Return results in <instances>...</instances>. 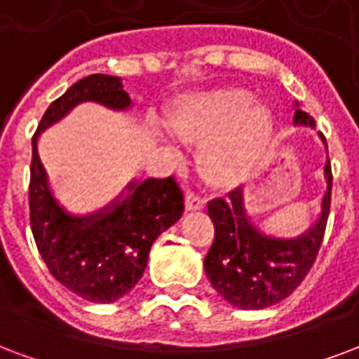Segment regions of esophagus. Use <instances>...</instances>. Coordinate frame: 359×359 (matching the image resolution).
I'll return each instance as SVG.
<instances>
[{
    "label": "esophagus",
    "instance_id": "34e87169",
    "mask_svg": "<svg viewBox=\"0 0 359 359\" xmlns=\"http://www.w3.org/2000/svg\"><path fill=\"white\" fill-rule=\"evenodd\" d=\"M204 206H206V198H202V196L195 195V193H187V196H185V208L189 210V212L202 210Z\"/></svg>",
    "mask_w": 359,
    "mask_h": 359
}]
</instances>
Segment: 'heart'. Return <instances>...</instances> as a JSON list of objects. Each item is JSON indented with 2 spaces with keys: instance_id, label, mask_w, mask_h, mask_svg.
Masks as SVG:
<instances>
[{
  "instance_id": "b5f03b06",
  "label": "heart",
  "mask_w": 359,
  "mask_h": 359,
  "mask_svg": "<svg viewBox=\"0 0 359 359\" xmlns=\"http://www.w3.org/2000/svg\"><path fill=\"white\" fill-rule=\"evenodd\" d=\"M253 100L246 88H215L187 94L170 109V130L185 144H202L198 168L212 187L238 185L265 157L274 117Z\"/></svg>"
}]
</instances>
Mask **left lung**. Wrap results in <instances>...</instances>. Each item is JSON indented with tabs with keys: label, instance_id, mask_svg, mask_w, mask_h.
Here are the masks:
<instances>
[{
	"label": "left lung",
	"instance_id": "left-lung-1",
	"mask_svg": "<svg viewBox=\"0 0 359 359\" xmlns=\"http://www.w3.org/2000/svg\"><path fill=\"white\" fill-rule=\"evenodd\" d=\"M293 125L312 126L314 118L299 109L295 102ZM327 149L325 138L318 134ZM323 177L327 189L320 204V214L311 229L295 238H278L261 233L246 212L244 189L238 187L227 198L208 202L215 236L204 271L210 284L227 303L242 311H259L290 297L309 274L322 244L331 206V164L325 158Z\"/></svg>",
	"mask_w": 359,
	"mask_h": 359
}]
</instances>
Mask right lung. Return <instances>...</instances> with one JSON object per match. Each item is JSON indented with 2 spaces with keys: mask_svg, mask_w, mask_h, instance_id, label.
I'll return each instance as SVG.
<instances>
[{
  "mask_svg": "<svg viewBox=\"0 0 359 359\" xmlns=\"http://www.w3.org/2000/svg\"><path fill=\"white\" fill-rule=\"evenodd\" d=\"M83 102H96L113 111L132 106L121 77L94 74L47 107L32 140L29 225L45 265L64 287L90 303H115L144 276L158 234L182 217L183 193L174 177L132 180L98 212L69 214L50 189L37 138Z\"/></svg>",
  "mask_w": 359,
  "mask_h": 359,
  "instance_id": "1",
  "label": "right lung"
}]
</instances>
